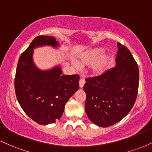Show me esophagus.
Listing matches in <instances>:
<instances>
[{
    "label": "esophagus",
    "instance_id": "34e87169",
    "mask_svg": "<svg viewBox=\"0 0 152 152\" xmlns=\"http://www.w3.org/2000/svg\"><path fill=\"white\" fill-rule=\"evenodd\" d=\"M85 84V80L83 79V78H80L79 80V86L81 87V88H83V86H84Z\"/></svg>",
    "mask_w": 152,
    "mask_h": 152
}]
</instances>
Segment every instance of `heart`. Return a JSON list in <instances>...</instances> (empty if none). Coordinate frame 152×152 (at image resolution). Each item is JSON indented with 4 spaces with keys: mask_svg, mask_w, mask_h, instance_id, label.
I'll use <instances>...</instances> for the list:
<instances>
[{
    "mask_svg": "<svg viewBox=\"0 0 152 152\" xmlns=\"http://www.w3.org/2000/svg\"><path fill=\"white\" fill-rule=\"evenodd\" d=\"M104 53V50L103 49V48H95V49L91 50V51L86 53L83 57H82L81 64H84V65H93V64L96 63L99 59L101 58ZM112 62L113 57L112 56L110 55V54L109 55H106L105 56L102 57L100 60L94 65V72L96 74H103V73L105 72V71L109 69L110 66L112 64Z\"/></svg>",
    "mask_w": 152,
    "mask_h": 152,
    "instance_id": "heart-1",
    "label": "heart"
}]
</instances>
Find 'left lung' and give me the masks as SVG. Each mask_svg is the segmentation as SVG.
<instances>
[{"label": "left lung", "instance_id": "8db88e82", "mask_svg": "<svg viewBox=\"0 0 152 152\" xmlns=\"http://www.w3.org/2000/svg\"><path fill=\"white\" fill-rule=\"evenodd\" d=\"M116 64L96 76L86 78L85 111L95 124L108 127L124 118L133 107L139 88L137 63L124 45L117 43Z\"/></svg>", "mask_w": 152, "mask_h": 152}]
</instances>
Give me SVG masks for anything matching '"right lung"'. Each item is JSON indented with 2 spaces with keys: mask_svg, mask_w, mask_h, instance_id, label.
Segmentation results:
<instances>
[{
  "mask_svg": "<svg viewBox=\"0 0 152 152\" xmlns=\"http://www.w3.org/2000/svg\"><path fill=\"white\" fill-rule=\"evenodd\" d=\"M58 46L55 38L38 36L21 53L17 65L15 91L24 112L39 124L54 123L61 117L69 98L79 88L78 74L62 75L60 67L41 71L32 60L35 47Z\"/></svg>",
  "mask_w": 152,
  "mask_h": 152,
  "instance_id": "add662e5",
  "label": "right lung"
}]
</instances>
